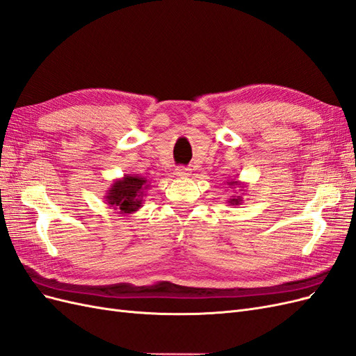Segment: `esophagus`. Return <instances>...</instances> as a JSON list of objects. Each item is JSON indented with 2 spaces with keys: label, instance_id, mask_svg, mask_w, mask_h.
<instances>
[{
  "label": "esophagus",
  "instance_id": "34e87169",
  "mask_svg": "<svg viewBox=\"0 0 356 356\" xmlns=\"http://www.w3.org/2000/svg\"><path fill=\"white\" fill-rule=\"evenodd\" d=\"M191 169L190 168H186V166H178L175 169V174L177 177H181V178H187V177H191Z\"/></svg>",
  "mask_w": 356,
  "mask_h": 356
}]
</instances>
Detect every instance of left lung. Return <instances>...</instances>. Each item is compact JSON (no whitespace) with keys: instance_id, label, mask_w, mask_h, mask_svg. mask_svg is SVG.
Listing matches in <instances>:
<instances>
[{"instance_id":"obj_1","label":"left lung","mask_w":356,"mask_h":356,"mask_svg":"<svg viewBox=\"0 0 356 356\" xmlns=\"http://www.w3.org/2000/svg\"><path fill=\"white\" fill-rule=\"evenodd\" d=\"M227 186H229L230 188L239 187V191H243V188H246L245 182H241V181H238V179H230V181H227ZM227 203L230 204V207H239V204H242V196H232V197L227 200Z\"/></svg>"}]
</instances>
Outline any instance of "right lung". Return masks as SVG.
Returning a JSON list of instances; mask_svg holds the SVG:
<instances>
[{
    "instance_id": "add662e5",
    "label": "right lung",
    "mask_w": 356,
    "mask_h": 356,
    "mask_svg": "<svg viewBox=\"0 0 356 356\" xmlns=\"http://www.w3.org/2000/svg\"><path fill=\"white\" fill-rule=\"evenodd\" d=\"M147 190H149V182L145 177L127 174L123 178L115 179L111 187L106 190L104 197L110 209L129 215L143 207V202L147 197Z\"/></svg>"
}]
</instances>
